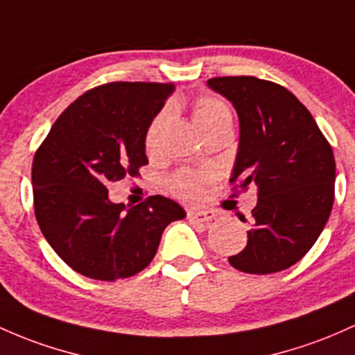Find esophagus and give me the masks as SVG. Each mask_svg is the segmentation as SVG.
<instances>
[{"label":"esophagus","instance_id":"obj_1","mask_svg":"<svg viewBox=\"0 0 355 355\" xmlns=\"http://www.w3.org/2000/svg\"><path fill=\"white\" fill-rule=\"evenodd\" d=\"M187 217L193 224H205V222L216 219V212L214 210H190Z\"/></svg>","mask_w":355,"mask_h":355}]
</instances>
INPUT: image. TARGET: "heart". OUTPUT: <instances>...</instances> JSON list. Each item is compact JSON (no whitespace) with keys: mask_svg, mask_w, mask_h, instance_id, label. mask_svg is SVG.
Here are the masks:
<instances>
[{"mask_svg":"<svg viewBox=\"0 0 355 355\" xmlns=\"http://www.w3.org/2000/svg\"><path fill=\"white\" fill-rule=\"evenodd\" d=\"M193 123L200 130V133L204 131L212 130V128L220 126V124H231L232 114L231 109L224 101L219 97L214 96H202L193 103ZM170 109L165 107L162 112L153 119V123L150 124L146 133V145L153 148L157 145V138L159 135V130L165 124V121L168 119ZM204 182L205 175L193 173V171H180V173L175 175L170 180V190L173 196H177L182 200L193 202L197 198L202 197L204 192Z\"/></svg>","mask_w":355,"mask_h":355,"instance_id":"heart-1","label":"heart"}]
</instances>
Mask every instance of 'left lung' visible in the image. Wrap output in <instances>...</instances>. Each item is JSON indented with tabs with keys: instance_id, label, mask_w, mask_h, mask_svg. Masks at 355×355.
<instances>
[{
	"instance_id": "obj_1",
	"label": "left lung",
	"mask_w": 355,
	"mask_h": 355,
	"mask_svg": "<svg viewBox=\"0 0 355 355\" xmlns=\"http://www.w3.org/2000/svg\"><path fill=\"white\" fill-rule=\"evenodd\" d=\"M209 87L239 116L232 190L258 187L246 248L229 263L249 275H270L298 263L329 220L336 158L313 116L283 85L252 76L214 77Z\"/></svg>"
}]
</instances>
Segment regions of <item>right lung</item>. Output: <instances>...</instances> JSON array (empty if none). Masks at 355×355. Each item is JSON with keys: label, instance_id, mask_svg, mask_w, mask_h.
I'll list each match as a JSON object with an SVG mask.
<instances>
[{"label": "right lung", "instance_id": "obj_1", "mask_svg": "<svg viewBox=\"0 0 355 355\" xmlns=\"http://www.w3.org/2000/svg\"><path fill=\"white\" fill-rule=\"evenodd\" d=\"M171 92L158 83L97 85L58 116L35 153V217L53 251L83 276H135L155 258L166 225L185 217L162 196L131 209L107 197V184L148 165V128Z\"/></svg>", "mask_w": 355, "mask_h": 355}]
</instances>
